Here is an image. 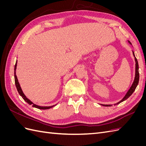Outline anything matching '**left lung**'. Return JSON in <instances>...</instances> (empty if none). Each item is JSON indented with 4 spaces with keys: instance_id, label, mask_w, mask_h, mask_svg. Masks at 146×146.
I'll return each mask as SVG.
<instances>
[{
    "instance_id": "8db88e82",
    "label": "left lung",
    "mask_w": 146,
    "mask_h": 146,
    "mask_svg": "<svg viewBox=\"0 0 146 146\" xmlns=\"http://www.w3.org/2000/svg\"><path fill=\"white\" fill-rule=\"evenodd\" d=\"M129 42L130 44H131L129 41ZM133 56H135V62H136V64H135V66H136V67H135V79H134L133 83V84H132L131 86L130 87V90H129V91H128V92H127V94H126L125 96H124V98H123L121 101H119V102H117V103L114 104V105H117V104H120V103L124 101V100H125L126 99H127L128 98H129V97H130L132 94L133 93V92L135 91V89H136V88L137 87V86H138V85L139 79L138 62V60H137L136 58L135 57V53H134L133 51ZM102 105L104 106V107H111V105H103V104H102Z\"/></svg>"
}]
</instances>
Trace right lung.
Returning <instances> with one entry per match:
<instances>
[{"label":"right lung","instance_id":"add662e5","mask_svg":"<svg viewBox=\"0 0 146 146\" xmlns=\"http://www.w3.org/2000/svg\"><path fill=\"white\" fill-rule=\"evenodd\" d=\"M16 66H17V61L16 63L15 64V85H16V88H17V91H18L19 94H20L21 96L23 97V98L24 99V100L26 102L28 103L29 105H32V107H35L36 108H38V109H41V110H46V109H49L50 108H52L53 107H54L55 105H53V106H50V107H41V106H38L36 104H33L32 101H30L28 98H27V97H26L25 96V94L23 93V90H22L20 86V85L19 83V82H18V80H17V76L16 75Z\"/></svg>","mask_w":146,"mask_h":146}]
</instances>
